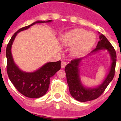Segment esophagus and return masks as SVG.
I'll return each instance as SVG.
<instances>
[{"mask_svg":"<svg viewBox=\"0 0 121 121\" xmlns=\"http://www.w3.org/2000/svg\"><path fill=\"white\" fill-rule=\"evenodd\" d=\"M66 65H67V62L65 61H62L61 62V68H64V67H65Z\"/></svg>","mask_w":121,"mask_h":121,"instance_id":"34e87169","label":"esophagus"}]
</instances>
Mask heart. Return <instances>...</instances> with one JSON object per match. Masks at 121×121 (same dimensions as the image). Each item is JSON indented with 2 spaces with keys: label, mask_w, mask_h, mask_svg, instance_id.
Returning <instances> with one entry per match:
<instances>
[{
  "label": "heart",
  "mask_w": 121,
  "mask_h": 121,
  "mask_svg": "<svg viewBox=\"0 0 121 121\" xmlns=\"http://www.w3.org/2000/svg\"><path fill=\"white\" fill-rule=\"evenodd\" d=\"M96 40L95 35L93 33H88L85 30L75 29L66 33L62 37L63 43L71 45L77 43L72 50L73 54L81 56L88 51L94 45Z\"/></svg>",
  "instance_id": "1"
}]
</instances>
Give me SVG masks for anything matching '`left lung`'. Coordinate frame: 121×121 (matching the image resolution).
Here are the masks:
<instances>
[{
	"label": "left lung",
	"mask_w": 121,
	"mask_h": 121,
	"mask_svg": "<svg viewBox=\"0 0 121 121\" xmlns=\"http://www.w3.org/2000/svg\"><path fill=\"white\" fill-rule=\"evenodd\" d=\"M99 39L100 40L98 42L96 48L91 53H95L101 50H107L110 54L112 60L110 72L102 84L96 88H86L83 86L80 80L79 71V63L83 58L74 59L65 67L67 81L70 94L73 98L80 102H87L99 98L106 89L115 76L116 63V51L105 36L101 35L99 36Z\"/></svg>",
	"instance_id": "1"
}]
</instances>
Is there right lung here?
<instances>
[{"label": "right lung", "instance_id": "right-lung-1", "mask_svg": "<svg viewBox=\"0 0 121 121\" xmlns=\"http://www.w3.org/2000/svg\"><path fill=\"white\" fill-rule=\"evenodd\" d=\"M51 21V20L36 21L28 26L21 28L14 34L6 47V71L8 78L17 90L28 98H39L43 96L47 93L50 85V78L60 69L61 62L59 60L56 62H48L35 72H24L21 71L14 64L11 52V46L19 32L27 30L36 23L50 22Z\"/></svg>", "mask_w": 121, "mask_h": 121}]
</instances>
